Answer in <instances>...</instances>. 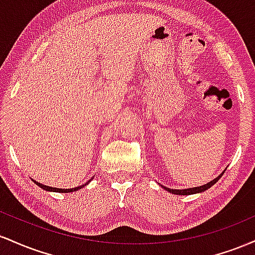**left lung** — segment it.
<instances>
[{"label":"left lung","instance_id":"8db88e82","mask_svg":"<svg viewBox=\"0 0 255 255\" xmlns=\"http://www.w3.org/2000/svg\"><path fill=\"white\" fill-rule=\"evenodd\" d=\"M223 174H224V171L222 172V174L219 175V176L216 177L215 180H212L211 182L204 184V186H200V187H193V188H187V189H171V188H168V187L162 186V184H160V186H162L163 188L165 189V191L172 193V194H177V195H191V194H195V193L205 192V191H206V189H209L210 187H212L213 184L217 182V181L219 180V178L222 177V175H223Z\"/></svg>","mask_w":255,"mask_h":255}]
</instances>
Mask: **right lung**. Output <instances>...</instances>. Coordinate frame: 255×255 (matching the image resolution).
<instances>
[{"mask_svg":"<svg viewBox=\"0 0 255 255\" xmlns=\"http://www.w3.org/2000/svg\"><path fill=\"white\" fill-rule=\"evenodd\" d=\"M33 182L37 184V186H39L40 188H43L44 191H48V192H57V193H69V192H75V191H79V189H81L83 187L86 186V184H89L90 181H87L85 184H81V186L79 187H75V188H69V189H62V188H55V187H49V186H44V184L37 182V181L33 180Z\"/></svg>","mask_w":255,"mask_h":255,"instance_id":"add662e5","label":"right lung"}]
</instances>
